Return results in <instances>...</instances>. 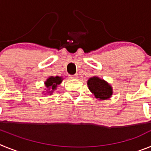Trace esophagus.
I'll return each instance as SVG.
<instances>
[{"label": "esophagus", "instance_id": "esophagus-1", "mask_svg": "<svg viewBox=\"0 0 151 151\" xmlns=\"http://www.w3.org/2000/svg\"><path fill=\"white\" fill-rule=\"evenodd\" d=\"M78 78V76L77 75H73V76H69V78L70 79H76V78Z\"/></svg>", "mask_w": 151, "mask_h": 151}]
</instances>
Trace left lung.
<instances>
[{
	"label": "left lung",
	"instance_id": "left-lung-1",
	"mask_svg": "<svg viewBox=\"0 0 151 151\" xmlns=\"http://www.w3.org/2000/svg\"><path fill=\"white\" fill-rule=\"evenodd\" d=\"M88 87L90 91L94 94L98 101H104L112 97L113 93V87L103 78L93 76L87 82Z\"/></svg>",
	"mask_w": 151,
	"mask_h": 151
}]
</instances>
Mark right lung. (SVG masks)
Returning <instances> with one entry per match:
<instances>
[{
	"instance_id": "1",
	"label": "right lung",
	"mask_w": 151,
	"mask_h": 151,
	"mask_svg": "<svg viewBox=\"0 0 151 151\" xmlns=\"http://www.w3.org/2000/svg\"><path fill=\"white\" fill-rule=\"evenodd\" d=\"M63 80V78L61 76H50L49 78H47L45 82V90H46V91L45 93V91H42V93H45V95L46 94L51 95L54 91L57 89V85H60Z\"/></svg>"
}]
</instances>
